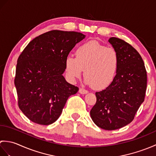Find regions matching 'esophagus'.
<instances>
[{"label":"esophagus","mask_w":156,"mask_h":156,"mask_svg":"<svg viewBox=\"0 0 156 156\" xmlns=\"http://www.w3.org/2000/svg\"><path fill=\"white\" fill-rule=\"evenodd\" d=\"M79 92H80V93L82 94H87L88 92V90H85V89H84V88H80L79 89Z\"/></svg>","instance_id":"1"}]
</instances>
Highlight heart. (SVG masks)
<instances>
[{
  "instance_id": "1",
  "label": "heart",
  "mask_w": 156,
  "mask_h": 156,
  "mask_svg": "<svg viewBox=\"0 0 156 156\" xmlns=\"http://www.w3.org/2000/svg\"><path fill=\"white\" fill-rule=\"evenodd\" d=\"M76 56L68 55L65 61L66 75L70 81L80 78L84 70L86 83L94 90H103L114 80L119 65L115 49L90 40L79 46Z\"/></svg>"
}]
</instances>
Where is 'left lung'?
I'll list each match as a JSON object with an SVG mask.
<instances>
[{"label": "left lung", "mask_w": 156, "mask_h": 156, "mask_svg": "<svg viewBox=\"0 0 156 156\" xmlns=\"http://www.w3.org/2000/svg\"><path fill=\"white\" fill-rule=\"evenodd\" d=\"M108 42L119 54L118 70L112 83L95 93L97 102L90 113L98 127L111 131L133 120L144 101L147 72L140 54L130 44L117 37H111Z\"/></svg>", "instance_id": "8db88e82"}]
</instances>
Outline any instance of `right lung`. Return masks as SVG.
Listing matches in <instances>:
<instances>
[{"instance_id":"1","label":"right lung","mask_w":156,"mask_h":156,"mask_svg":"<svg viewBox=\"0 0 156 156\" xmlns=\"http://www.w3.org/2000/svg\"><path fill=\"white\" fill-rule=\"evenodd\" d=\"M85 37L75 31H48L29 42L19 55L15 85L19 107L29 120L52 124L68 97L77 93L78 88L68 83L63 74L66 58Z\"/></svg>"}]
</instances>
